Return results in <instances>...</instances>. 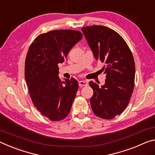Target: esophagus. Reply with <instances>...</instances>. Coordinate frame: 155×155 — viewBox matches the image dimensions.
<instances>
[{
    "instance_id": "34e87169",
    "label": "esophagus",
    "mask_w": 155,
    "mask_h": 155,
    "mask_svg": "<svg viewBox=\"0 0 155 155\" xmlns=\"http://www.w3.org/2000/svg\"><path fill=\"white\" fill-rule=\"evenodd\" d=\"M88 83L87 82H86V81H80L79 82V86L80 87H86V86H87Z\"/></svg>"
}]
</instances>
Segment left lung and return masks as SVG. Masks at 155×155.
Masks as SVG:
<instances>
[{
	"mask_svg": "<svg viewBox=\"0 0 155 155\" xmlns=\"http://www.w3.org/2000/svg\"><path fill=\"white\" fill-rule=\"evenodd\" d=\"M82 31L95 59L106 64L104 84L100 87L89 82L93 90L91 108L99 117L113 119L125 110L133 94L135 77L133 54L123 38L110 28L93 25Z\"/></svg>",
	"mask_w": 155,
	"mask_h": 155,
	"instance_id": "left-lung-1",
	"label": "left lung"
}]
</instances>
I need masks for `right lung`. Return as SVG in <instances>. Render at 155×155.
<instances>
[{
	"instance_id": "obj_1",
	"label": "right lung",
	"mask_w": 155,
	"mask_h": 155,
	"mask_svg": "<svg viewBox=\"0 0 155 155\" xmlns=\"http://www.w3.org/2000/svg\"><path fill=\"white\" fill-rule=\"evenodd\" d=\"M82 38V34L71 29L54 30L38 35L28 50L25 77L32 102L42 115L60 121L69 113L78 89L73 78L61 82L59 63Z\"/></svg>"
}]
</instances>
